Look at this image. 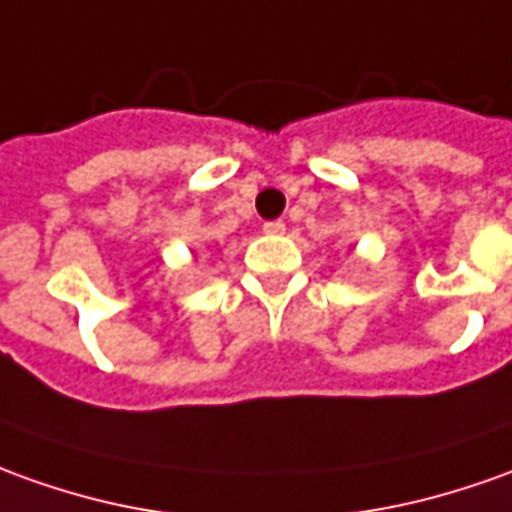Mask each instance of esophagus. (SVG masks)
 I'll list each match as a JSON object with an SVG mask.
<instances>
[{
    "label": "esophagus",
    "instance_id": "obj_1",
    "mask_svg": "<svg viewBox=\"0 0 512 512\" xmlns=\"http://www.w3.org/2000/svg\"><path fill=\"white\" fill-rule=\"evenodd\" d=\"M284 231H287V225H284V222H281V220L264 222V234H273V236H278V234H284Z\"/></svg>",
    "mask_w": 512,
    "mask_h": 512
}]
</instances>
